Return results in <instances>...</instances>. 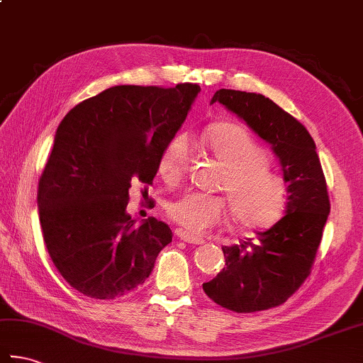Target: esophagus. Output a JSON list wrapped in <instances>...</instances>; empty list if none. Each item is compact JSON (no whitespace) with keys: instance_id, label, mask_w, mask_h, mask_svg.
<instances>
[{"instance_id":"1","label":"esophagus","mask_w":363,"mask_h":363,"mask_svg":"<svg viewBox=\"0 0 363 363\" xmlns=\"http://www.w3.org/2000/svg\"><path fill=\"white\" fill-rule=\"evenodd\" d=\"M177 238H179L181 240H184V242H189V244H204V239L203 238H198V236H194V234H190L187 231H177Z\"/></svg>"}]
</instances>
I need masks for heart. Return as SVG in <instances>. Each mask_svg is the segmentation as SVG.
<instances>
[{"label":"heart","instance_id":"obj_1","mask_svg":"<svg viewBox=\"0 0 363 363\" xmlns=\"http://www.w3.org/2000/svg\"><path fill=\"white\" fill-rule=\"evenodd\" d=\"M204 145L223 165L217 189L228 198L234 222L244 228L271 222L285 204L286 187L252 133L239 124H217L204 133ZM190 163V140L186 133H177L162 149L159 174L165 182L177 184ZM225 212L223 196L198 191H189L168 206L169 218L191 234H203L220 225Z\"/></svg>","mask_w":363,"mask_h":363}]
</instances>
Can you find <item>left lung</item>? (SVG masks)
Wrapping results in <instances>:
<instances>
[{"instance_id": "left-lung-1", "label": "left lung", "mask_w": 363, "mask_h": 363, "mask_svg": "<svg viewBox=\"0 0 363 363\" xmlns=\"http://www.w3.org/2000/svg\"><path fill=\"white\" fill-rule=\"evenodd\" d=\"M220 102L272 145L288 182L286 214L257 240L223 245L226 264L203 289L220 307L253 313L286 302L311 272L330 212L315 141L288 111L257 92L218 89Z\"/></svg>"}]
</instances>
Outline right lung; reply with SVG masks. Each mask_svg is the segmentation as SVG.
<instances>
[{"mask_svg":"<svg viewBox=\"0 0 363 363\" xmlns=\"http://www.w3.org/2000/svg\"><path fill=\"white\" fill-rule=\"evenodd\" d=\"M200 86L121 84L70 110L39 177L42 236L55 267L92 299H116L143 285L172 242L165 222L140 226L125 212L132 182L145 191L162 149L179 130Z\"/></svg>","mask_w":363,"mask_h":363,"instance_id":"obj_1","label":"right lung"}]
</instances>
